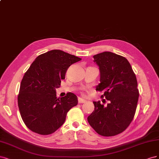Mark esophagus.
<instances>
[{"label": "esophagus", "instance_id": "1", "mask_svg": "<svg viewBox=\"0 0 159 159\" xmlns=\"http://www.w3.org/2000/svg\"><path fill=\"white\" fill-rule=\"evenodd\" d=\"M78 102H79V104H81V103H84V102H86V100L83 99V98H78Z\"/></svg>", "mask_w": 159, "mask_h": 159}]
</instances>
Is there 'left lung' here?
<instances>
[{"instance_id": "left-lung-1", "label": "left lung", "mask_w": 159, "mask_h": 159, "mask_svg": "<svg viewBox=\"0 0 159 159\" xmlns=\"http://www.w3.org/2000/svg\"><path fill=\"white\" fill-rule=\"evenodd\" d=\"M99 66L100 82L96 90L104 91L108 104L94 101V110L89 117V124L102 136H114L124 131L134 119L139 98L135 73L127 59L105 52L93 56Z\"/></svg>"}]
</instances>
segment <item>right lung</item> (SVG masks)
Listing matches in <instances>:
<instances>
[{"mask_svg":"<svg viewBox=\"0 0 159 159\" xmlns=\"http://www.w3.org/2000/svg\"><path fill=\"white\" fill-rule=\"evenodd\" d=\"M81 59L54 49L39 55L24 74L20 84L18 104L23 121L40 135L54 133L65 121L66 113L78 104L72 93L61 98L56 89L65 79L69 66Z\"/></svg>","mask_w":159,"mask_h":159,"instance_id":"obj_1","label":"right lung"}]
</instances>
